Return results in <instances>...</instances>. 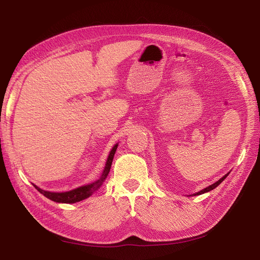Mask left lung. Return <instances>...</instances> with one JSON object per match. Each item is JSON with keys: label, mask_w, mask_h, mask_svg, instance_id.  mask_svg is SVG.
Listing matches in <instances>:
<instances>
[{"label": "left lung", "mask_w": 260, "mask_h": 260, "mask_svg": "<svg viewBox=\"0 0 260 260\" xmlns=\"http://www.w3.org/2000/svg\"><path fill=\"white\" fill-rule=\"evenodd\" d=\"M228 175H229V174H226L224 177H222L221 179H220V180H218L217 181V182L216 183H214V184H211V185H209V186H207L206 188H204V190H202V191H200L199 193H196V194H194V195H201V194H204V193H206V192H209V191H211V190H214V188L215 187H217L220 183H221L222 182V181L228 177Z\"/></svg>", "instance_id": "left-lung-1"}]
</instances>
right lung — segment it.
<instances>
[{"instance_id": "1", "label": "right lung", "mask_w": 260, "mask_h": 260, "mask_svg": "<svg viewBox=\"0 0 260 260\" xmlns=\"http://www.w3.org/2000/svg\"><path fill=\"white\" fill-rule=\"evenodd\" d=\"M117 146L118 144H116L113 149L111 151V153H109L108 155V158H107V161H106V165H105V168H104V171L103 174H102V177L95 181V182L93 183H90V184H86V185H83V186H80V187H77L75 188V190H72V191H68V192H60V193H57V192H49V191H44L42 190V188L38 187L35 185V187L37 188V190L40 192L41 194H43L45 198L50 199L51 201H54L56 203H66V204H73V203H76V202H80L86 198H89L90 195H92L94 192H95L98 188L103 184L104 180L106 179L107 175L109 170H111V166H112V162H113V159H114V155L116 153V149H117Z\"/></svg>"}]
</instances>
